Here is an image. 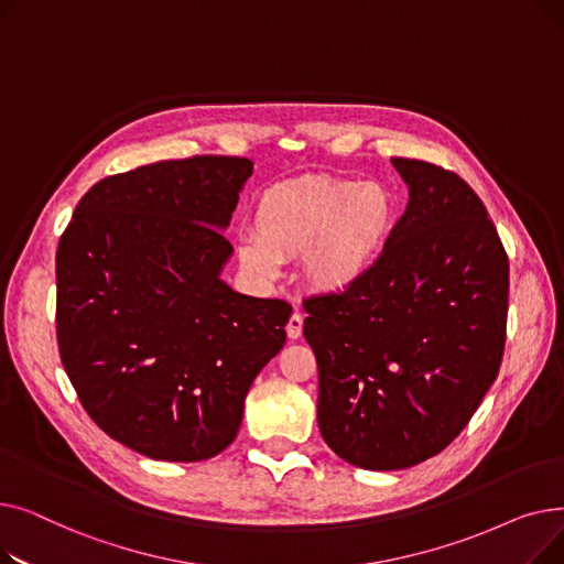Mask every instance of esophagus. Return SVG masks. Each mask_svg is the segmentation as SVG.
<instances>
[{
  "label": "esophagus",
  "instance_id": "1",
  "mask_svg": "<svg viewBox=\"0 0 564 564\" xmlns=\"http://www.w3.org/2000/svg\"><path fill=\"white\" fill-rule=\"evenodd\" d=\"M285 332H288V338H290V340H297V338L302 336V332H304V317H302V313H292V315H290Z\"/></svg>",
  "mask_w": 564,
  "mask_h": 564
}]
</instances>
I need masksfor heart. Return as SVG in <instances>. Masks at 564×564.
Here are the masks:
<instances>
[{"instance_id": "1", "label": "heart", "mask_w": 564, "mask_h": 564, "mask_svg": "<svg viewBox=\"0 0 564 564\" xmlns=\"http://www.w3.org/2000/svg\"><path fill=\"white\" fill-rule=\"evenodd\" d=\"M398 221L391 187L377 181L311 175L264 189L253 235L237 245L249 274L274 281L281 260L302 258L304 281L322 294L357 288L387 251Z\"/></svg>"}]
</instances>
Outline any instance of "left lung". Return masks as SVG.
<instances>
[{
    "label": "left lung",
    "instance_id": "8db88e82",
    "mask_svg": "<svg viewBox=\"0 0 564 564\" xmlns=\"http://www.w3.org/2000/svg\"><path fill=\"white\" fill-rule=\"evenodd\" d=\"M406 210L375 270L304 302L317 425L347 464L400 470L466 427L506 349L510 264L482 200L459 175L391 160Z\"/></svg>",
    "mask_w": 564,
    "mask_h": 564
}]
</instances>
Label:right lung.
<instances>
[{
	"mask_svg": "<svg viewBox=\"0 0 564 564\" xmlns=\"http://www.w3.org/2000/svg\"><path fill=\"white\" fill-rule=\"evenodd\" d=\"M253 173L203 155L105 177L56 249V340L82 406L151 459L226 451L285 343L290 304L232 290L228 228Z\"/></svg>",
	"mask_w": 564,
	"mask_h": 564,
	"instance_id": "right-lung-1",
	"label": "right lung"
}]
</instances>
